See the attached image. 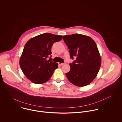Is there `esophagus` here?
Here are the masks:
<instances>
[{
	"instance_id": "1",
	"label": "esophagus",
	"mask_w": 122,
	"mask_h": 122,
	"mask_svg": "<svg viewBox=\"0 0 122 122\" xmlns=\"http://www.w3.org/2000/svg\"><path fill=\"white\" fill-rule=\"evenodd\" d=\"M64 63H58V65H59V66H62V65H64Z\"/></svg>"
}]
</instances>
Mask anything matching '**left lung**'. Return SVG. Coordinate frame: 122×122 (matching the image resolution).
Segmentation results:
<instances>
[{"label":"left lung","instance_id":"left-lung-1","mask_svg":"<svg viewBox=\"0 0 122 122\" xmlns=\"http://www.w3.org/2000/svg\"><path fill=\"white\" fill-rule=\"evenodd\" d=\"M70 57V70L66 73L69 81L75 86L83 87L91 83L97 76L101 66L97 46L91 37L79 34L63 36Z\"/></svg>","mask_w":122,"mask_h":122}]
</instances>
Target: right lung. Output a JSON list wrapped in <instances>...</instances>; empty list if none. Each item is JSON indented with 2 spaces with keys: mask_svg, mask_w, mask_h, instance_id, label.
<instances>
[{
  "mask_svg": "<svg viewBox=\"0 0 122 122\" xmlns=\"http://www.w3.org/2000/svg\"><path fill=\"white\" fill-rule=\"evenodd\" d=\"M63 36L50 33L37 35L27 42L20 60L25 76L35 84H43L51 78L58 64L52 61L51 48ZM50 56L48 60L47 58Z\"/></svg>",
  "mask_w": 122,
  "mask_h": 122,
  "instance_id": "right-lung-1",
  "label": "right lung"
}]
</instances>
